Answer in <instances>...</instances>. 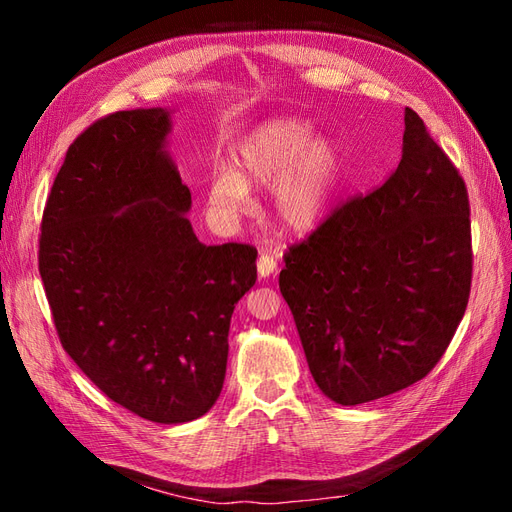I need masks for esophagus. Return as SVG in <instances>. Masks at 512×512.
Returning <instances> with one entry per match:
<instances>
[{"mask_svg": "<svg viewBox=\"0 0 512 512\" xmlns=\"http://www.w3.org/2000/svg\"><path fill=\"white\" fill-rule=\"evenodd\" d=\"M277 271V258L269 252H262L258 258V275L260 277H269Z\"/></svg>", "mask_w": 512, "mask_h": 512, "instance_id": "1", "label": "esophagus"}]
</instances>
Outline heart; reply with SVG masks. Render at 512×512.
Segmentation results:
<instances>
[{
  "label": "heart",
  "instance_id": "1",
  "mask_svg": "<svg viewBox=\"0 0 512 512\" xmlns=\"http://www.w3.org/2000/svg\"><path fill=\"white\" fill-rule=\"evenodd\" d=\"M297 117H275L247 132L209 183V207L237 220L254 205L250 188H273V215L290 232L316 228L329 211L342 175V151Z\"/></svg>",
  "mask_w": 512,
  "mask_h": 512
}]
</instances>
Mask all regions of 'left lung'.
Masks as SVG:
<instances>
[{
	"label": "left lung",
	"instance_id": "obj_1",
	"mask_svg": "<svg viewBox=\"0 0 512 512\" xmlns=\"http://www.w3.org/2000/svg\"><path fill=\"white\" fill-rule=\"evenodd\" d=\"M395 173L284 254L280 290L320 391L356 406L423 380L466 314L468 188L406 108Z\"/></svg>",
	"mask_w": 512,
	"mask_h": 512
}]
</instances>
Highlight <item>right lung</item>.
Listing matches in <instances>:
<instances>
[{
  "label": "right lung",
  "instance_id": "1",
  "mask_svg": "<svg viewBox=\"0 0 512 512\" xmlns=\"http://www.w3.org/2000/svg\"><path fill=\"white\" fill-rule=\"evenodd\" d=\"M170 115H106L74 138L40 224L38 269L59 342L115 404L188 423L220 397L228 329L258 252L205 245L164 149Z\"/></svg>",
  "mask_w": 512,
  "mask_h": 512
}]
</instances>
